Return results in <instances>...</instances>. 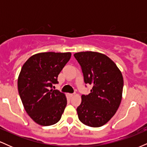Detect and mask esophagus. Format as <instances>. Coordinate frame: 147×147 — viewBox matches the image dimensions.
I'll list each match as a JSON object with an SVG mask.
<instances>
[{"mask_svg":"<svg viewBox=\"0 0 147 147\" xmlns=\"http://www.w3.org/2000/svg\"><path fill=\"white\" fill-rule=\"evenodd\" d=\"M68 95L70 97H72L74 95H75V93H70Z\"/></svg>","mask_w":147,"mask_h":147,"instance_id":"obj_1","label":"esophagus"}]
</instances>
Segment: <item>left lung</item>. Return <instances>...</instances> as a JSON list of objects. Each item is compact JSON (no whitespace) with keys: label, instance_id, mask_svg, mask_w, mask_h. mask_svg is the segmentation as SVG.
<instances>
[{"label":"left lung","instance_id":"1","mask_svg":"<svg viewBox=\"0 0 147 147\" xmlns=\"http://www.w3.org/2000/svg\"><path fill=\"white\" fill-rule=\"evenodd\" d=\"M81 65L85 84L92 86L88 95H82L77 109L79 119L85 125L99 127L115 114L122 100L124 81L120 70L109 57L96 52L74 55Z\"/></svg>","mask_w":147,"mask_h":147}]
</instances>
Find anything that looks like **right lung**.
I'll return each instance as SVG.
<instances>
[{"mask_svg": "<svg viewBox=\"0 0 147 147\" xmlns=\"http://www.w3.org/2000/svg\"><path fill=\"white\" fill-rule=\"evenodd\" d=\"M71 57L70 52H42L23 64L18 90L27 113L37 124L50 126L60 120L67 104L65 95L52 85Z\"/></svg>", "mask_w": 147, "mask_h": 147, "instance_id": "obj_1", "label": "right lung"}]
</instances>
